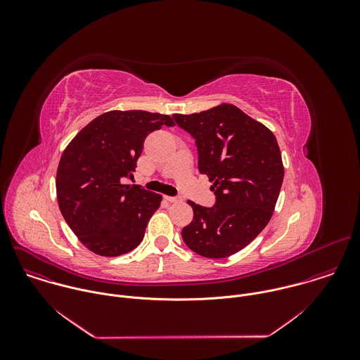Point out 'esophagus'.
<instances>
[{
	"label": "esophagus",
	"instance_id": "34e87169",
	"mask_svg": "<svg viewBox=\"0 0 360 360\" xmlns=\"http://www.w3.org/2000/svg\"><path fill=\"white\" fill-rule=\"evenodd\" d=\"M165 200L167 201V202H179L180 201V198L179 197H165Z\"/></svg>",
	"mask_w": 360,
	"mask_h": 360
}]
</instances>
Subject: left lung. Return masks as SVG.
<instances>
[{
    "label": "left lung",
    "instance_id": "obj_1",
    "mask_svg": "<svg viewBox=\"0 0 360 360\" xmlns=\"http://www.w3.org/2000/svg\"><path fill=\"white\" fill-rule=\"evenodd\" d=\"M173 119L195 139L198 169L216 195L212 207L188 201L194 219L181 237L201 257H230L254 241L273 214L284 179L277 140L231 103Z\"/></svg>",
    "mask_w": 360,
    "mask_h": 360
}]
</instances>
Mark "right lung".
<instances>
[{"label": "right lung", "mask_w": 360, "mask_h": 360, "mask_svg": "<svg viewBox=\"0 0 360 360\" xmlns=\"http://www.w3.org/2000/svg\"><path fill=\"white\" fill-rule=\"evenodd\" d=\"M162 126L174 122L146 110H109L65 148L56 170L58 205L91 252L119 257L143 241L162 195L123 181L133 176L146 137Z\"/></svg>", "instance_id": "add662e5"}]
</instances>
